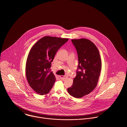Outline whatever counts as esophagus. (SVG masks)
Instances as JSON below:
<instances>
[{"label": "esophagus", "instance_id": "esophagus-1", "mask_svg": "<svg viewBox=\"0 0 127 127\" xmlns=\"http://www.w3.org/2000/svg\"><path fill=\"white\" fill-rule=\"evenodd\" d=\"M59 77L61 80H64V79H66L67 77V76L66 75H60Z\"/></svg>", "mask_w": 127, "mask_h": 127}]
</instances>
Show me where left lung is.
I'll list each match as a JSON object with an SVG mask.
<instances>
[{
  "label": "left lung",
  "instance_id": "obj_1",
  "mask_svg": "<svg viewBox=\"0 0 127 127\" xmlns=\"http://www.w3.org/2000/svg\"><path fill=\"white\" fill-rule=\"evenodd\" d=\"M71 42L77 51L78 65L73 84L67 90L70 95L80 98L97 86L102 62L98 50L93 42L85 38L72 39Z\"/></svg>",
  "mask_w": 127,
  "mask_h": 127
}]
</instances>
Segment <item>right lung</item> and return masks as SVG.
Returning a JSON list of instances; mask_svg holds the SVG:
<instances>
[{"label":"right lung","mask_w":127,"mask_h":127,"mask_svg":"<svg viewBox=\"0 0 127 127\" xmlns=\"http://www.w3.org/2000/svg\"><path fill=\"white\" fill-rule=\"evenodd\" d=\"M68 38L49 36L40 39L31 48L26 64V75L30 87L38 94L46 95L53 87L56 78L51 71L59 49Z\"/></svg>","instance_id":"right-lung-1"}]
</instances>
